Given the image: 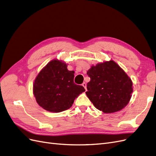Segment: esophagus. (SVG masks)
<instances>
[{
  "label": "esophagus",
  "instance_id": "esophagus-1",
  "mask_svg": "<svg viewBox=\"0 0 156 156\" xmlns=\"http://www.w3.org/2000/svg\"><path fill=\"white\" fill-rule=\"evenodd\" d=\"M82 85H83V87L84 88V89H85L86 90H87V83H83L82 84Z\"/></svg>",
  "mask_w": 156,
  "mask_h": 156
}]
</instances>
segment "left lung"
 <instances>
[{
	"label": "left lung",
	"instance_id": "obj_1",
	"mask_svg": "<svg viewBox=\"0 0 156 156\" xmlns=\"http://www.w3.org/2000/svg\"><path fill=\"white\" fill-rule=\"evenodd\" d=\"M87 96L96 108L105 113L117 112L127 105L133 92V83L113 60L92 66L87 72Z\"/></svg>",
	"mask_w": 156,
	"mask_h": 156
}]
</instances>
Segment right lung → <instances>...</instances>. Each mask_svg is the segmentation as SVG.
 <instances>
[{"label":"right lung","instance_id":"right-lung-1","mask_svg":"<svg viewBox=\"0 0 156 156\" xmlns=\"http://www.w3.org/2000/svg\"><path fill=\"white\" fill-rule=\"evenodd\" d=\"M74 72L67 69L66 63L51 60L37 75L33 94L38 105L45 110L59 112L72 107L74 100L85 91L83 86L73 82Z\"/></svg>","mask_w":156,"mask_h":156}]
</instances>
